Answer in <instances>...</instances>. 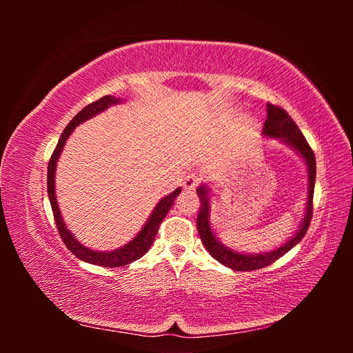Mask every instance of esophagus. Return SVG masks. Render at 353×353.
I'll return each mask as SVG.
<instances>
[{"mask_svg": "<svg viewBox=\"0 0 353 353\" xmlns=\"http://www.w3.org/2000/svg\"><path fill=\"white\" fill-rule=\"evenodd\" d=\"M199 181H200L199 176H196V175H188V176L184 179L183 185H184L185 190L193 191V190H196V187L199 185Z\"/></svg>", "mask_w": 353, "mask_h": 353, "instance_id": "1", "label": "esophagus"}]
</instances>
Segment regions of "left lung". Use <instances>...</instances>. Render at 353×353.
<instances>
[{
    "instance_id": "obj_1",
    "label": "left lung",
    "mask_w": 353,
    "mask_h": 353,
    "mask_svg": "<svg viewBox=\"0 0 353 353\" xmlns=\"http://www.w3.org/2000/svg\"><path fill=\"white\" fill-rule=\"evenodd\" d=\"M262 135L265 138H274L279 140L284 145L290 147L293 152L303 159L307 170V197L305 206V215L302 218L301 225L296 230L293 236L283 243L280 248H276L271 252L262 253H243L234 249H230L228 245L223 244L216 236L210 223V205H212V188L201 183L197 187V196L200 199V210L197 213V231L200 240L205 245L209 254L213 259H216L222 265L228 266L234 271H254L265 268L271 265L276 259H280L288 250H292L297 243H301L307 231L309 223L312 219V199H314V188H315V176H316V165L315 156L311 150V147L306 143L305 137L302 135L294 121L287 112L281 108H276L272 104H266V121L263 125Z\"/></svg>"
}]
</instances>
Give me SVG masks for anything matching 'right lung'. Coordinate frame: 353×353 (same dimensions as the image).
<instances>
[{
	"instance_id": "right-lung-1",
	"label": "right lung",
	"mask_w": 353,
	"mask_h": 353,
	"mask_svg": "<svg viewBox=\"0 0 353 353\" xmlns=\"http://www.w3.org/2000/svg\"><path fill=\"white\" fill-rule=\"evenodd\" d=\"M123 101L125 100L113 97V95H105V97L88 104L87 108H83L77 116H74L73 119L69 122V125L66 126V130L63 131V134L60 135V140L57 143L56 150L50 159L48 172H47L48 199H50V203H51L52 215H54L56 225H57V230H59V234H60L63 243L66 244V248L74 256H77L78 259H81L83 262L92 263V265L104 266V268H117V266L130 265L131 262L140 259L141 256H144L148 250H150L152 244L156 239V234L159 231L160 223H162V221L166 218L168 212L170 210V208H172V205H174L175 199L181 193V187H179L175 191H172L170 194L165 196L163 199H160L157 205L154 206V209L152 210L150 216H148V219L145 221L143 228L138 231L137 236L131 241H128L126 244H123L122 248H117V249L110 250V252L94 250V249L87 248V245H83L77 237L73 236L72 231L68 228V225L65 223V219H63V216H61V210L59 208L57 197H56V170H57V162L60 159V154L63 152V148H65L68 138L74 131V128L79 126L85 121L91 119V117L103 113L104 110H108L110 105L121 104Z\"/></svg>"
}]
</instances>
